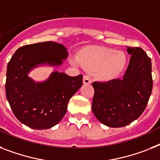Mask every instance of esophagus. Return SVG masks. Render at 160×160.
Here are the masks:
<instances>
[{
	"label": "esophagus",
	"instance_id": "esophagus-1",
	"mask_svg": "<svg viewBox=\"0 0 160 160\" xmlns=\"http://www.w3.org/2000/svg\"><path fill=\"white\" fill-rule=\"evenodd\" d=\"M83 83L84 84H91L92 83V80L88 75H84L83 76Z\"/></svg>",
	"mask_w": 160,
	"mask_h": 160
}]
</instances>
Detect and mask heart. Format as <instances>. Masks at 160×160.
Listing matches in <instances>:
<instances>
[{"mask_svg":"<svg viewBox=\"0 0 160 160\" xmlns=\"http://www.w3.org/2000/svg\"><path fill=\"white\" fill-rule=\"evenodd\" d=\"M78 63L88 70H97L101 79L110 80L117 77L124 68L127 55L122 51H115L113 49L94 47L78 55V60H72L73 64Z\"/></svg>","mask_w":160,"mask_h":160,"instance_id":"obj_1","label":"heart"}]
</instances>
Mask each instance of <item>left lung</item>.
Instances as JSON below:
<instances>
[{
  "mask_svg": "<svg viewBox=\"0 0 160 160\" xmlns=\"http://www.w3.org/2000/svg\"><path fill=\"white\" fill-rule=\"evenodd\" d=\"M127 51L131 59L122 78L92 83V112L110 128L124 127L139 118L152 92L150 58L140 47H128Z\"/></svg>",
  "mask_w": 160,
  "mask_h": 160,
  "instance_id": "8db88e82",
  "label": "left lung"
}]
</instances>
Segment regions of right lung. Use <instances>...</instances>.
I'll use <instances>...</instances> for the list:
<instances>
[{
    "label": "right lung",
    "instance_id": "obj_1",
    "mask_svg": "<svg viewBox=\"0 0 160 160\" xmlns=\"http://www.w3.org/2000/svg\"><path fill=\"white\" fill-rule=\"evenodd\" d=\"M68 55L64 46L53 42L26 45L15 51L7 65L6 94L19 122L38 130L60 122L70 98L82 86V75L55 71L46 81L36 82L28 73L38 65H61Z\"/></svg>",
    "mask_w": 160,
    "mask_h": 160
}]
</instances>
